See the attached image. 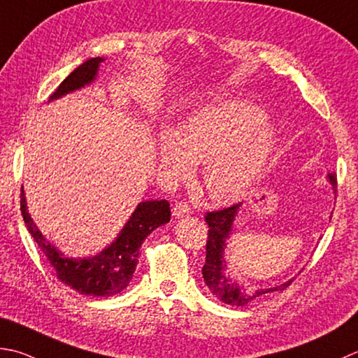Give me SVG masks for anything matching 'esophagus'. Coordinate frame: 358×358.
I'll list each match as a JSON object with an SVG mask.
<instances>
[{
	"mask_svg": "<svg viewBox=\"0 0 358 358\" xmlns=\"http://www.w3.org/2000/svg\"><path fill=\"white\" fill-rule=\"evenodd\" d=\"M189 214H191V208H189L185 201L177 203V205H175L172 209V215L175 217V219H181V217L189 215Z\"/></svg>",
	"mask_w": 358,
	"mask_h": 358,
	"instance_id": "obj_1",
	"label": "esophagus"
}]
</instances>
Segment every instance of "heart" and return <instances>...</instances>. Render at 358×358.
<instances>
[{
    "mask_svg": "<svg viewBox=\"0 0 358 358\" xmlns=\"http://www.w3.org/2000/svg\"><path fill=\"white\" fill-rule=\"evenodd\" d=\"M278 141V127L255 103L220 99L195 108L181 133L161 131L158 161L172 180L191 177L195 163L206 164L203 180L209 195L229 203L248 192Z\"/></svg>",
    "mask_w": 358,
    "mask_h": 358,
    "instance_id": "1",
    "label": "heart"
}]
</instances>
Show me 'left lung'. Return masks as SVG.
I'll use <instances>...</instances> for the list:
<instances>
[{"label":"left lung","instance_id":"8db88e82","mask_svg":"<svg viewBox=\"0 0 358 358\" xmlns=\"http://www.w3.org/2000/svg\"><path fill=\"white\" fill-rule=\"evenodd\" d=\"M327 180L334 186V189L337 187V177H335V173H327ZM241 208L242 203L220 209V211L206 213L205 220L209 229L206 241V261L201 268L203 279H205L209 290L213 292V295L219 298L222 303L236 307L247 306L261 296H268L271 293L285 290L293 281V279H289L284 284L268 287V289H257L255 292L247 290L245 287H239L236 282L231 281L229 276L227 275V261L223 257V253H225L227 242L231 236V231H233V223Z\"/></svg>","mask_w":358,"mask_h":358}]
</instances>
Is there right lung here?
Wrapping results in <instances>:
<instances>
[{"mask_svg":"<svg viewBox=\"0 0 358 358\" xmlns=\"http://www.w3.org/2000/svg\"><path fill=\"white\" fill-rule=\"evenodd\" d=\"M103 60L105 59L102 57H94L83 62L60 83L59 88L49 97V101L59 99L62 96L90 85L96 79L99 63ZM20 197L21 215H23L27 231L31 233L32 239L37 242L40 250L43 251L48 262L52 265L59 281L82 295L91 296L105 298L121 293L131 281L133 273L136 270L139 248L145 237L153 229L171 220V206L167 200L141 201L110 247L102 250L97 256L76 259L60 253L35 227L31 214L27 211L23 186H21Z\"/></svg>","mask_w":358,"mask_h":358,"instance_id":"obj_1","label":"right lung"}]
</instances>
